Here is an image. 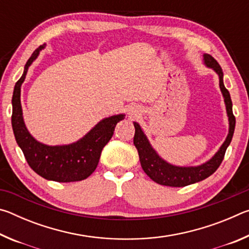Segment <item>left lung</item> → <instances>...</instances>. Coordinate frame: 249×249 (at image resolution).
<instances>
[{"label": "left lung", "mask_w": 249, "mask_h": 249, "mask_svg": "<svg viewBox=\"0 0 249 249\" xmlns=\"http://www.w3.org/2000/svg\"><path fill=\"white\" fill-rule=\"evenodd\" d=\"M204 62L210 68H213L220 77V88L224 96V101L226 104V111L229 115L230 121V132L227 135L226 141L221 146L220 150L214 155V157L210 161L203 163V165L197 167H176L169 165L156 154V151L151 148L148 140L142 133L141 126L137 123H134L135 126V136H134V145L137 148L138 155H140V161L142 170L151 180L159 184L167 185V187H185V185L199 182L204 180L216 171V169L223 161L225 156V151L227 147L231 144V138H233L234 129H235V116L233 114V108H231V100L230 92L223 83V71L218 62L210 54H204Z\"/></svg>", "instance_id": "obj_1"}]
</instances>
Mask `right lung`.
<instances>
[{"mask_svg": "<svg viewBox=\"0 0 249 249\" xmlns=\"http://www.w3.org/2000/svg\"><path fill=\"white\" fill-rule=\"evenodd\" d=\"M44 45L33 53L25 65L24 73L15 84L12 98V127L16 142L22 149L29 167L43 178L56 182H74L87 179L95 170L103 147L111 140L116 124L124 119L123 114L104 119L79 142L66 146H47L34 140L25 127L20 86L26 77L28 67L38 56Z\"/></svg>", "mask_w": 249, "mask_h": 249, "instance_id": "1", "label": "right lung"}]
</instances>
